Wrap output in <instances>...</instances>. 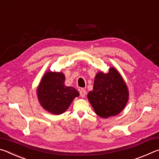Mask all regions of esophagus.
Segmentation results:
<instances>
[{
  "instance_id": "obj_1",
  "label": "esophagus",
  "mask_w": 159,
  "mask_h": 159,
  "mask_svg": "<svg viewBox=\"0 0 159 159\" xmlns=\"http://www.w3.org/2000/svg\"><path fill=\"white\" fill-rule=\"evenodd\" d=\"M79 93H80V96L81 97V98H85V96L86 95V90L82 88V89L80 90Z\"/></svg>"
}]
</instances>
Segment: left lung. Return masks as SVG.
Returning <instances> with one entry per match:
<instances>
[{"label":"left lung","instance_id":"left-lung-1","mask_svg":"<svg viewBox=\"0 0 159 159\" xmlns=\"http://www.w3.org/2000/svg\"><path fill=\"white\" fill-rule=\"evenodd\" d=\"M128 90L124 80L114 68L107 74L96 75L93 90L88 98L99 116L107 118L119 114L128 100Z\"/></svg>","mask_w":159,"mask_h":159}]
</instances>
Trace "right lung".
Returning <instances> with one entry per match:
<instances>
[{"instance_id":"add662e5","label":"right lung","mask_w":159,"mask_h":159,"mask_svg":"<svg viewBox=\"0 0 159 159\" xmlns=\"http://www.w3.org/2000/svg\"><path fill=\"white\" fill-rule=\"evenodd\" d=\"M65 77L62 73L47 72L37 90L40 103L48 111L59 115L68 109L79 93L73 87L64 85Z\"/></svg>"}]
</instances>
